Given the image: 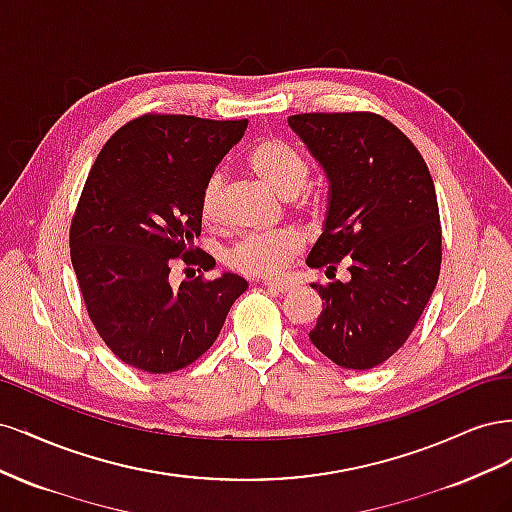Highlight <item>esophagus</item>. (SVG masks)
I'll return each mask as SVG.
<instances>
[{
  "label": "esophagus",
  "mask_w": 512,
  "mask_h": 512,
  "mask_svg": "<svg viewBox=\"0 0 512 512\" xmlns=\"http://www.w3.org/2000/svg\"><path fill=\"white\" fill-rule=\"evenodd\" d=\"M262 286H265L267 290H273V292H290L294 288V284H290V282H273V280H265L262 282Z\"/></svg>",
  "instance_id": "34e87169"
}]
</instances>
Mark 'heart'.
I'll use <instances>...</instances> for the list:
<instances>
[{
    "label": "heart",
    "mask_w": 512,
    "mask_h": 512,
    "mask_svg": "<svg viewBox=\"0 0 512 512\" xmlns=\"http://www.w3.org/2000/svg\"><path fill=\"white\" fill-rule=\"evenodd\" d=\"M247 166L252 173L265 181L269 188L286 200H294L299 209L318 213L320 203L316 198H305L301 194L309 177H312V166L299 149H294L282 138H265L252 147L247 153ZM222 173H213L203 185L200 192V220L207 226H215L222 220ZM303 250V237L294 230H277L265 232V235H247L243 237L228 256L232 267L247 275L258 277H277L282 275L292 260Z\"/></svg>",
    "instance_id": "obj_1"
}]
</instances>
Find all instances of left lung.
<instances>
[{
	"label": "left lung",
	"mask_w": 512,
	"mask_h": 512,
	"mask_svg": "<svg viewBox=\"0 0 512 512\" xmlns=\"http://www.w3.org/2000/svg\"><path fill=\"white\" fill-rule=\"evenodd\" d=\"M329 181L322 235L307 267L348 282L312 284L322 299L312 344L346 369H371L406 344L438 284L442 230L429 168L410 138L374 113L288 117Z\"/></svg>",
	"instance_id": "1"
}]
</instances>
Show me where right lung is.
Segmentation results:
<instances>
[{"label": "right lung", "mask_w": 512, "mask_h": 512, "mask_svg": "<svg viewBox=\"0 0 512 512\" xmlns=\"http://www.w3.org/2000/svg\"><path fill=\"white\" fill-rule=\"evenodd\" d=\"M247 121L143 115L102 147L70 226V258L104 344L123 363L170 374L218 339L247 288L241 275L196 277L173 288L181 258L203 271L215 260L194 250L200 192L235 147Z\"/></svg>", "instance_id": "right-lung-1"}]
</instances>
